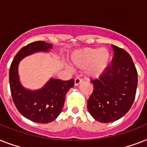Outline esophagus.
I'll list each match as a JSON object with an SVG mask.
<instances>
[{
	"label": "esophagus",
	"mask_w": 147,
	"mask_h": 147,
	"mask_svg": "<svg viewBox=\"0 0 147 147\" xmlns=\"http://www.w3.org/2000/svg\"><path fill=\"white\" fill-rule=\"evenodd\" d=\"M83 80L82 79V78H76V79H75V85L76 86H78V85H80L81 83L82 82Z\"/></svg>",
	"instance_id": "1"
}]
</instances>
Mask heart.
I'll list each match as a JSON object with an SVG mask.
<instances>
[{
  "mask_svg": "<svg viewBox=\"0 0 147 147\" xmlns=\"http://www.w3.org/2000/svg\"><path fill=\"white\" fill-rule=\"evenodd\" d=\"M71 62L79 69H86L88 76L99 78L105 75L111 63V53L107 48H84L74 52Z\"/></svg>",
  "mask_w": 147,
  "mask_h": 147,
  "instance_id": "heart-1",
  "label": "heart"
}]
</instances>
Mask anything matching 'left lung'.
Wrapping results in <instances>:
<instances>
[{"label": "left lung", "instance_id": "obj_1", "mask_svg": "<svg viewBox=\"0 0 147 147\" xmlns=\"http://www.w3.org/2000/svg\"><path fill=\"white\" fill-rule=\"evenodd\" d=\"M111 65L100 78L92 80L94 90L88 100V110L100 123H111L124 116L134 100L137 71L132 58L124 49L111 45Z\"/></svg>", "mask_w": 147, "mask_h": 147}]
</instances>
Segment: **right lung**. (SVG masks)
I'll use <instances>...</instances> for the list:
<instances>
[{
    "mask_svg": "<svg viewBox=\"0 0 147 147\" xmlns=\"http://www.w3.org/2000/svg\"><path fill=\"white\" fill-rule=\"evenodd\" d=\"M53 45L36 41L23 47L15 55L9 71L10 92L15 106L20 114L30 121L48 123L55 121L62 111L65 95L74 86V80L62 81L50 78L42 88L31 90L22 85L20 80V62L36 53H49Z\"/></svg>",
    "mask_w": 147,
    "mask_h": 147,
    "instance_id": "obj_1",
    "label": "right lung"
}]
</instances>
